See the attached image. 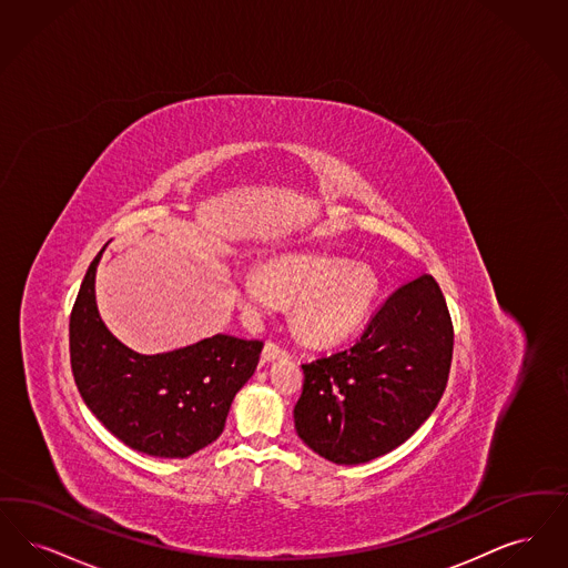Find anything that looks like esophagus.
Masks as SVG:
<instances>
[{"label": "esophagus", "mask_w": 568, "mask_h": 568, "mask_svg": "<svg viewBox=\"0 0 568 568\" xmlns=\"http://www.w3.org/2000/svg\"><path fill=\"white\" fill-rule=\"evenodd\" d=\"M284 356H288V352L273 342H267L263 347V361H275V358H284Z\"/></svg>", "instance_id": "obj_1"}]
</instances>
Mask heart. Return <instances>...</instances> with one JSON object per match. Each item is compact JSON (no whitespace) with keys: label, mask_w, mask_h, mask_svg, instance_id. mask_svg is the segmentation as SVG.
Here are the masks:
<instances>
[{"label":"heart","mask_w":568,"mask_h":568,"mask_svg":"<svg viewBox=\"0 0 568 568\" xmlns=\"http://www.w3.org/2000/svg\"><path fill=\"white\" fill-rule=\"evenodd\" d=\"M379 293L375 272L324 254H284L263 270L240 273L235 295L250 316H263L277 301L293 303L296 335L314 346H333L354 335Z\"/></svg>","instance_id":"obj_1"}]
</instances>
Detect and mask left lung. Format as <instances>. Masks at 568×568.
Returning a JSON list of instances; mask_svg holds the SVG:
<instances>
[{
    "instance_id": "left-lung-1",
    "label": "left lung",
    "mask_w": 568,
    "mask_h": 568,
    "mask_svg": "<svg viewBox=\"0 0 568 568\" xmlns=\"http://www.w3.org/2000/svg\"><path fill=\"white\" fill-rule=\"evenodd\" d=\"M452 349L444 293L422 273L382 303L356 344L301 365L296 435L335 465L393 452L442 400Z\"/></svg>"
}]
</instances>
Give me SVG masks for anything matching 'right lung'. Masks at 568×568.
<instances>
[{
  "mask_svg": "<svg viewBox=\"0 0 568 568\" xmlns=\"http://www.w3.org/2000/svg\"><path fill=\"white\" fill-rule=\"evenodd\" d=\"M101 252L89 265L70 316L78 393L131 449L186 458L221 437L233 398L258 365L263 342L214 335L165 354L133 352L99 318L95 272Z\"/></svg>",
  "mask_w": 568,
  "mask_h": 568,
  "instance_id": "1",
  "label": "right lung"
}]
</instances>
